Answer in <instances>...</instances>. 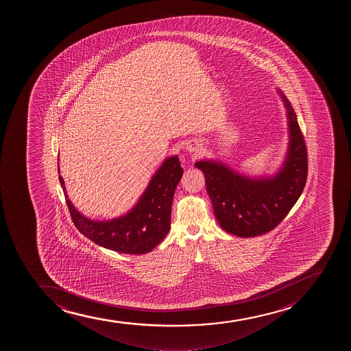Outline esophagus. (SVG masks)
<instances>
[{"label": "esophagus", "mask_w": 351, "mask_h": 351, "mask_svg": "<svg viewBox=\"0 0 351 351\" xmlns=\"http://www.w3.org/2000/svg\"><path fill=\"white\" fill-rule=\"evenodd\" d=\"M188 149H190V152H193V151H195V148L192 147H188Z\"/></svg>", "instance_id": "esophagus-1"}]
</instances>
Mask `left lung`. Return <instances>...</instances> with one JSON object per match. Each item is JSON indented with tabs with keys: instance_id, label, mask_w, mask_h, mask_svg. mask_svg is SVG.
<instances>
[{
	"instance_id": "8db88e82",
	"label": "left lung",
	"mask_w": 351,
	"mask_h": 351,
	"mask_svg": "<svg viewBox=\"0 0 351 351\" xmlns=\"http://www.w3.org/2000/svg\"><path fill=\"white\" fill-rule=\"evenodd\" d=\"M280 92L289 119L290 146L286 162L274 178L250 180L221 163L199 161L215 217L224 230L256 237L273 230L288 215L307 178V148L296 114Z\"/></svg>"
}]
</instances>
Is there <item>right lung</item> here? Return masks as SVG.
<instances>
[{
	"mask_svg": "<svg viewBox=\"0 0 351 351\" xmlns=\"http://www.w3.org/2000/svg\"><path fill=\"white\" fill-rule=\"evenodd\" d=\"M182 175L183 168L178 156L168 158L153 176L144 195L130 213L107 222L83 217L68 198L61 175L58 178L71 220L84 236L106 249L129 254H143L152 251L169 232L173 193Z\"/></svg>",
	"mask_w": 351,
	"mask_h": 351,
	"instance_id": "1",
	"label": "right lung"
}]
</instances>
